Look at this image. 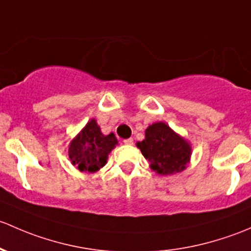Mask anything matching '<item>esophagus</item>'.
Masks as SVG:
<instances>
[{
  "instance_id": "obj_1",
  "label": "esophagus",
  "mask_w": 251,
  "mask_h": 251,
  "mask_svg": "<svg viewBox=\"0 0 251 251\" xmlns=\"http://www.w3.org/2000/svg\"><path fill=\"white\" fill-rule=\"evenodd\" d=\"M123 143H125V145H133L134 140L131 138H129V139H126V140H123Z\"/></svg>"
}]
</instances>
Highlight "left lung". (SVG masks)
I'll use <instances>...</instances> for the list:
<instances>
[{
	"mask_svg": "<svg viewBox=\"0 0 251 251\" xmlns=\"http://www.w3.org/2000/svg\"><path fill=\"white\" fill-rule=\"evenodd\" d=\"M138 147L152 169L163 175L182 172L191 157L190 145L163 122L150 126Z\"/></svg>",
	"mask_w": 251,
	"mask_h": 251,
	"instance_id": "obj_1",
	"label": "left lung"
}]
</instances>
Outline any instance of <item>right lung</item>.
Listing matches in <instances>:
<instances>
[{
  "label": "right lung",
  "mask_w": 251,
  "mask_h": 251,
  "mask_svg": "<svg viewBox=\"0 0 251 251\" xmlns=\"http://www.w3.org/2000/svg\"><path fill=\"white\" fill-rule=\"evenodd\" d=\"M117 144L115 134L104 135L95 120L87 123L83 130L71 141L69 157L81 172L94 173L106 164L107 154Z\"/></svg>",
  "instance_id": "1"
}]
</instances>
